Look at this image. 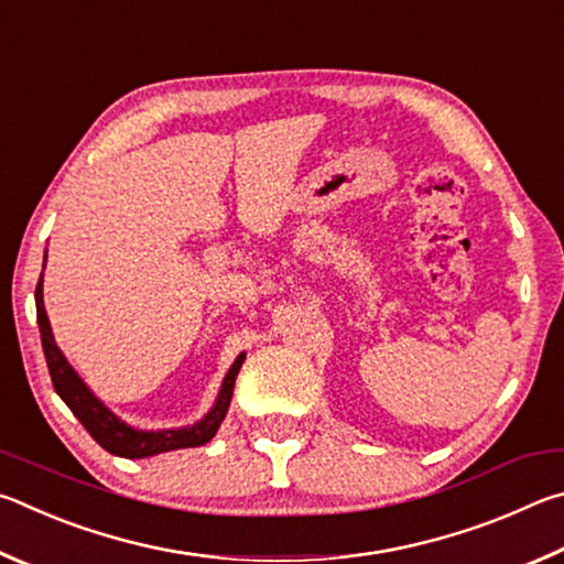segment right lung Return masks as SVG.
<instances>
[{"label":"right lung","mask_w":564,"mask_h":564,"mask_svg":"<svg viewBox=\"0 0 564 564\" xmlns=\"http://www.w3.org/2000/svg\"><path fill=\"white\" fill-rule=\"evenodd\" d=\"M42 276H39L34 297H36V322H39V332H42L46 367H48V373H52V383H54L56 393L64 399L66 406L72 409L74 416L82 421V426L91 433V438L98 443V446L106 448L108 453H113V456H121V458H148V456H155V453H165V451L203 446V443H207L215 436V431L220 429V423L225 419L227 406H230L235 379L245 361V354H240V357L235 359L232 369L227 371L223 389H220V397H217V403L213 406V411L207 413L203 421L193 423L191 429H177V431H135L118 421L113 413L108 411L104 403L86 389V383L76 377V371L68 367L64 354L58 351L56 341L52 337V327H48L46 310H44Z\"/></svg>","instance_id":"1"}]
</instances>
